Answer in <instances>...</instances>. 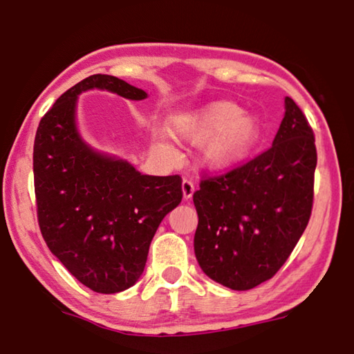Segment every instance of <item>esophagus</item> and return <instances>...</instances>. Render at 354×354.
I'll return each instance as SVG.
<instances>
[{
	"label": "esophagus",
	"instance_id": "obj_1",
	"mask_svg": "<svg viewBox=\"0 0 354 354\" xmlns=\"http://www.w3.org/2000/svg\"><path fill=\"white\" fill-rule=\"evenodd\" d=\"M194 191H196V186H194V183L191 181V179L184 178L183 179V196H184V198H191Z\"/></svg>",
	"mask_w": 354,
	"mask_h": 354
}]
</instances>
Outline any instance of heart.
<instances>
[{
	"instance_id": "heart-1",
	"label": "heart",
	"mask_w": 354,
	"mask_h": 354,
	"mask_svg": "<svg viewBox=\"0 0 354 354\" xmlns=\"http://www.w3.org/2000/svg\"><path fill=\"white\" fill-rule=\"evenodd\" d=\"M170 128L181 141L202 142L208 138L203 157L208 165L216 168L241 162L260 138L257 118L243 113L241 106L229 101H218L176 115Z\"/></svg>"
}]
</instances>
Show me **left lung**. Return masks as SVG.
I'll list each match as a JSON object with an SVG mask.
<instances>
[{
  "label": "left lung",
  "instance_id": "left-lung-1",
  "mask_svg": "<svg viewBox=\"0 0 354 354\" xmlns=\"http://www.w3.org/2000/svg\"><path fill=\"white\" fill-rule=\"evenodd\" d=\"M316 163L313 128L286 97V115L270 149L202 176L194 192V250L208 277L248 290L281 270L310 221Z\"/></svg>",
  "mask_w": 354,
  "mask_h": 354
}]
</instances>
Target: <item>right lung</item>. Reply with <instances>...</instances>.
<instances>
[{
  "instance_id": "right-lung-1",
  "label": "right lung",
  "mask_w": 354,
  "mask_h": 354,
  "mask_svg": "<svg viewBox=\"0 0 354 354\" xmlns=\"http://www.w3.org/2000/svg\"><path fill=\"white\" fill-rule=\"evenodd\" d=\"M91 88L133 101L147 97L112 75H91L44 113L33 144L41 236L67 271L99 293L131 287L142 274L158 225L183 198L179 175L149 176L94 152L78 136L77 97Z\"/></svg>"
}]
</instances>
